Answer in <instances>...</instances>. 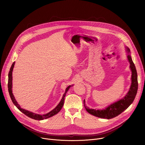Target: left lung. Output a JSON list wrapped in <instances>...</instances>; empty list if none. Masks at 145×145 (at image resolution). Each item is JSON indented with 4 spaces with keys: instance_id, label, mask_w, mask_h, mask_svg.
Returning a JSON list of instances; mask_svg holds the SVG:
<instances>
[{
    "instance_id": "1",
    "label": "left lung",
    "mask_w": 145,
    "mask_h": 145,
    "mask_svg": "<svg viewBox=\"0 0 145 145\" xmlns=\"http://www.w3.org/2000/svg\"><path fill=\"white\" fill-rule=\"evenodd\" d=\"M127 51L129 53L130 52V49L127 48ZM127 58L130 64V68L132 72L131 75V85L129 91L127 95L123 99L120 100L113 103L112 105L109 106L105 110H96L94 109L89 108L86 105L85 103V100H84V106L86 108L87 111L95 116L104 118V119H112L114 117L117 116L121 112H123L125 110H126L133 102L138 91V76L137 72L135 67V65L133 62L130 55L127 56Z\"/></svg>"
}]
</instances>
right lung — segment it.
I'll return each mask as SVG.
<instances>
[{
    "label": "right lung",
    "mask_w": 145,
    "mask_h": 145,
    "mask_svg": "<svg viewBox=\"0 0 145 145\" xmlns=\"http://www.w3.org/2000/svg\"><path fill=\"white\" fill-rule=\"evenodd\" d=\"M14 64H15V62H14L13 64H12L9 73H8V92L11 97V99L12 101V103L14 104V105L19 109V110H20L22 113H24L25 115H26V116H27L28 117L32 118L33 119L35 120H44L47 118H49L50 117H52L53 116H54V115L57 114L58 112H59V111L61 110L62 107H63V105H64V99H65V96L66 95L67 92H68V89H69V88L71 87V86H68L65 90V92L64 93V94L63 95V98H62L61 100L60 101L59 104L57 105V106L52 111H50V112L45 114V115H40L39 114H36L34 113H33L31 112H30L29 111H27L26 110L22 109L20 108V107L19 106V105L18 104V103L16 102V101L15 100L14 96L12 93V72L13 70V68L14 67Z\"/></svg>",
    "instance_id": "1"
}]
</instances>
